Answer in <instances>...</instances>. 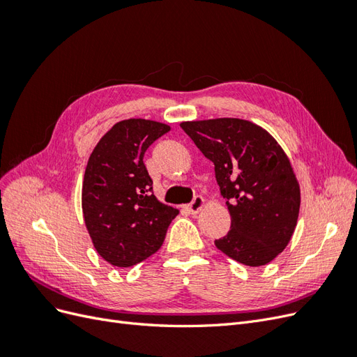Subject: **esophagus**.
Listing matches in <instances>:
<instances>
[{
    "instance_id": "esophagus-1",
    "label": "esophagus",
    "mask_w": 357,
    "mask_h": 357,
    "mask_svg": "<svg viewBox=\"0 0 357 357\" xmlns=\"http://www.w3.org/2000/svg\"><path fill=\"white\" fill-rule=\"evenodd\" d=\"M204 205H205V199L201 195H197L190 204H188L186 208L190 214H198L204 208Z\"/></svg>"
}]
</instances>
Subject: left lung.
Masks as SVG:
<instances>
[{
    "label": "left lung",
    "mask_w": 357,
    "mask_h": 357,
    "mask_svg": "<svg viewBox=\"0 0 357 357\" xmlns=\"http://www.w3.org/2000/svg\"><path fill=\"white\" fill-rule=\"evenodd\" d=\"M214 164L231 214V229L214 244L247 266L271 262L284 250L298 222L301 192L290 160L264 128L222 117L180 123Z\"/></svg>",
    "instance_id": "obj_1"
}]
</instances>
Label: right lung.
<instances>
[{"instance_id":"obj_1","label":"right lung","mask_w":357,"mask_h":357,"mask_svg":"<svg viewBox=\"0 0 357 357\" xmlns=\"http://www.w3.org/2000/svg\"><path fill=\"white\" fill-rule=\"evenodd\" d=\"M169 126L146 119L117 122L88 160L82 208L93 247L119 268L137 265L156 253L178 210L153 195L143 162L146 150Z\"/></svg>"}]
</instances>
